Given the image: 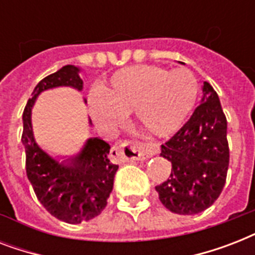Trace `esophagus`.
Here are the masks:
<instances>
[{"mask_svg": "<svg viewBox=\"0 0 255 255\" xmlns=\"http://www.w3.org/2000/svg\"><path fill=\"white\" fill-rule=\"evenodd\" d=\"M112 153H115L116 157L123 161L147 160L153 155V149L147 143L141 141H123L112 147Z\"/></svg>", "mask_w": 255, "mask_h": 255, "instance_id": "1", "label": "esophagus"}]
</instances>
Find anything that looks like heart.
<instances>
[{
  "label": "heart",
  "instance_id": "b5f03b06",
  "mask_svg": "<svg viewBox=\"0 0 255 255\" xmlns=\"http://www.w3.org/2000/svg\"><path fill=\"white\" fill-rule=\"evenodd\" d=\"M197 94V79L189 70L135 66L114 74L100 88L102 99H90V108L104 127H115L124 114L135 111L137 124L147 135L168 137L185 123Z\"/></svg>",
  "mask_w": 255,
  "mask_h": 255
}]
</instances>
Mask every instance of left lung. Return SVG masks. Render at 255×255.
<instances>
[{
  "mask_svg": "<svg viewBox=\"0 0 255 255\" xmlns=\"http://www.w3.org/2000/svg\"><path fill=\"white\" fill-rule=\"evenodd\" d=\"M202 92L189 120L161 145L160 155L169 160L172 170L156 190L161 204L177 214L208 209L220 197L229 168L226 116L208 82Z\"/></svg>",
  "mask_w": 255,
  "mask_h": 255,
  "instance_id": "left-lung-1",
  "label": "left lung"
}]
</instances>
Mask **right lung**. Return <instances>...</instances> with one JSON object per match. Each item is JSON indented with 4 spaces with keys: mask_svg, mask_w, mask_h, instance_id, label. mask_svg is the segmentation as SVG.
Returning <instances> with one entry per match:
<instances>
[{
    "mask_svg": "<svg viewBox=\"0 0 255 255\" xmlns=\"http://www.w3.org/2000/svg\"><path fill=\"white\" fill-rule=\"evenodd\" d=\"M59 86L82 90L79 69L67 65L47 75L27 100L22 115L26 174L37 198L51 216L67 224H81L103 212L119 165L108 159L110 144L98 137L88 140L81 153L69 163H58L38 147L31 129V108L42 91Z\"/></svg>",
    "mask_w": 255,
    "mask_h": 255,
    "instance_id": "obj_1",
    "label": "right lung"
}]
</instances>
